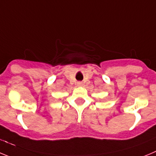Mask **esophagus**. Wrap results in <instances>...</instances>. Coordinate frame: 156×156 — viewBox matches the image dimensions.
Wrapping results in <instances>:
<instances>
[{
	"mask_svg": "<svg viewBox=\"0 0 156 156\" xmlns=\"http://www.w3.org/2000/svg\"><path fill=\"white\" fill-rule=\"evenodd\" d=\"M77 85H78V86H81V85H82V82H81V81H78V83H77Z\"/></svg>",
	"mask_w": 156,
	"mask_h": 156,
	"instance_id": "1",
	"label": "esophagus"
}]
</instances>
